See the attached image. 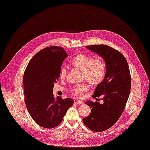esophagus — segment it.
<instances>
[{
    "label": "esophagus",
    "instance_id": "34e87169",
    "mask_svg": "<svg viewBox=\"0 0 150 150\" xmlns=\"http://www.w3.org/2000/svg\"><path fill=\"white\" fill-rule=\"evenodd\" d=\"M74 104H83V101H82L81 100H77L76 101L74 102Z\"/></svg>",
    "mask_w": 150,
    "mask_h": 150
}]
</instances>
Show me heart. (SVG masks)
Instances as JSON below:
<instances>
[{"label": "heart", "mask_w": 150, "mask_h": 150, "mask_svg": "<svg viewBox=\"0 0 150 150\" xmlns=\"http://www.w3.org/2000/svg\"><path fill=\"white\" fill-rule=\"evenodd\" d=\"M72 67L82 71L83 78L91 85H97L103 80L106 71L104 61L100 59H94L92 57L80 54L75 56L71 61ZM67 71L64 68L60 70V78L64 79ZM87 89L85 85H81L72 89V92L76 96H81L82 93Z\"/></svg>", "instance_id": "heart-1"}]
</instances>
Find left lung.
Segmentation results:
<instances>
[{"mask_svg":"<svg viewBox=\"0 0 150 150\" xmlns=\"http://www.w3.org/2000/svg\"><path fill=\"white\" fill-rule=\"evenodd\" d=\"M86 47L104 61L106 71L103 81L97 85L92 97L103 96V104L88 100L90 115L83 118L91 130L103 132L112 127L122 115L130 94L131 78L127 62L118 51L104 45Z\"/></svg>","mask_w":150,"mask_h":150,"instance_id":"left-lung-1","label":"left lung"}]
</instances>
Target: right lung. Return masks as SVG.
Segmentation results:
<instances>
[{"label": "right lung", "instance_id": "add662e5", "mask_svg": "<svg viewBox=\"0 0 150 150\" xmlns=\"http://www.w3.org/2000/svg\"><path fill=\"white\" fill-rule=\"evenodd\" d=\"M68 57L62 48L47 47L36 53L25 71L23 82L25 102L34 121L40 126L51 129L63 120L74 104L71 98L54 97L53 89L60 77L61 65Z\"/></svg>", "mask_w": 150, "mask_h": 150}]
</instances>
